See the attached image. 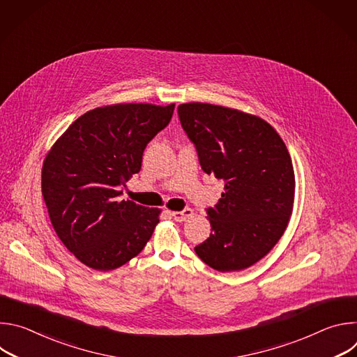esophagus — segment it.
I'll return each instance as SVG.
<instances>
[{"instance_id":"esophagus-1","label":"esophagus","mask_w":357,"mask_h":357,"mask_svg":"<svg viewBox=\"0 0 357 357\" xmlns=\"http://www.w3.org/2000/svg\"><path fill=\"white\" fill-rule=\"evenodd\" d=\"M192 216H193V211L189 209V208H186V209H183V211H181V212H172V218H174L176 222H185L186 219H189V218H192Z\"/></svg>"}]
</instances>
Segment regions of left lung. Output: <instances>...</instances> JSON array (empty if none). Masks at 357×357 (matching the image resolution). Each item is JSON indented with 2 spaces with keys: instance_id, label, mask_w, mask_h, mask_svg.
<instances>
[{
  "instance_id": "8db88e82",
  "label": "left lung",
  "mask_w": 357,
  "mask_h": 357,
  "mask_svg": "<svg viewBox=\"0 0 357 357\" xmlns=\"http://www.w3.org/2000/svg\"><path fill=\"white\" fill-rule=\"evenodd\" d=\"M178 116L208 175L225 192L206 209L212 233L195 247L213 270L256 264L284 234L292 213L295 175L289 152L263 119L208 103H186Z\"/></svg>"
}]
</instances>
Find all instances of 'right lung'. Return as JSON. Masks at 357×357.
<instances>
[{"label": "right lung", "instance_id": "right-lung-1", "mask_svg": "<svg viewBox=\"0 0 357 357\" xmlns=\"http://www.w3.org/2000/svg\"><path fill=\"white\" fill-rule=\"evenodd\" d=\"M175 105L97 107L80 116L47 152L42 195L52 226L84 266L116 270L138 256L160 223V209L119 202L141 169L146 144L164 130Z\"/></svg>", "mask_w": 357, "mask_h": 357}]
</instances>
